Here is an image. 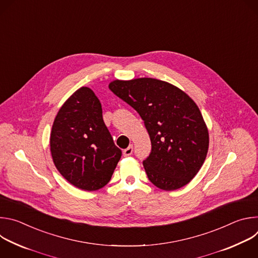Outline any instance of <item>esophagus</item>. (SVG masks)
<instances>
[{
	"mask_svg": "<svg viewBox=\"0 0 258 258\" xmlns=\"http://www.w3.org/2000/svg\"><path fill=\"white\" fill-rule=\"evenodd\" d=\"M133 151H134V147H133V145H131L127 147L126 149L123 150V156H125V157L131 156L133 154Z\"/></svg>",
	"mask_w": 258,
	"mask_h": 258,
	"instance_id": "obj_1",
	"label": "esophagus"
}]
</instances>
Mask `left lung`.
<instances>
[{
  "label": "left lung",
  "instance_id": "1",
  "mask_svg": "<svg viewBox=\"0 0 258 258\" xmlns=\"http://www.w3.org/2000/svg\"><path fill=\"white\" fill-rule=\"evenodd\" d=\"M109 89L144 120L151 152L143 164L150 181L165 191L187 185L201 168L209 145L195 102L178 88L155 79L114 81Z\"/></svg>",
  "mask_w": 258,
  "mask_h": 258
}]
</instances>
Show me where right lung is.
I'll return each mask as SVG.
<instances>
[{
  "label": "right lung",
  "instance_id": "1",
  "mask_svg": "<svg viewBox=\"0 0 258 258\" xmlns=\"http://www.w3.org/2000/svg\"><path fill=\"white\" fill-rule=\"evenodd\" d=\"M50 146L59 172L85 191L107 185L121 157L104 123L99 99L86 87L73 93L60 108Z\"/></svg>",
  "mask_w": 258,
  "mask_h": 258
}]
</instances>
